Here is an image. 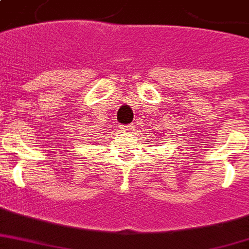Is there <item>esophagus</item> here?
I'll return each mask as SVG.
<instances>
[{
    "label": "esophagus",
    "instance_id": "obj_1",
    "mask_svg": "<svg viewBox=\"0 0 249 249\" xmlns=\"http://www.w3.org/2000/svg\"><path fill=\"white\" fill-rule=\"evenodd\" d=\"M120 129H121V130H123V132H125V133H130V132H133V129H134V126H133L132 124L121 125Z\"/></svg>",
    "mask_w": 249,
    "mask_h": 249
}]
</instances>
